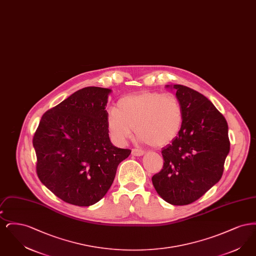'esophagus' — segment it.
Returning <instances> with one entry per match:
<instances>
[{
	"mask_svg": "<svg viewBox=\"0 0 256 256\" xmlns=\"http://www.w3.org/2000/svg\"><path fill=\"white\" fill-rule=\"evenodd\" d=\"M132 154L134 156H141L144 154V150H138V148H132Z\"/></svg>",
	"mask_w": 256,
	"mask_h": 256,
	"instance_id": "esophagus-1",
	"label": "esophagus"
}]
</instances>
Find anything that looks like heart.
Returning a JSON list of instances; mask_svg holds the SVG:
<instances>
[{
    "mask_svg": "<svg viewBox=\"0 0 256 256\" xmlns=\"http://www.w3.org/2000/svg\"><path fill=\"white\" fill-rule=\"evenodd\" d=\"M182 104L174 93L143 91L122 98L110 110L106 126L112 141L124 145L134 134L150 146L172 141L182 126Z\"/></svg>",
    "mask_w": 256,
    "mask_h": 256,
    "instance_id": "b5f03b06",
    "label": "heart"
}]
</instances>
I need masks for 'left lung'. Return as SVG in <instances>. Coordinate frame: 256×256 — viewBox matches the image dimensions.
Segmentation results:
<instances>
[{
  "instance_id": "left-lung-1",
  "label": "left lung",
  "mask_w": 256,
  "mask_h": 256,
  "mask_svg": "<svg viewBox=\"0 0 256 256\" xmlns=\"http://www.w3.org/2000/svg\"><path fill=\"white\" fill-rule=\"evenodd\" d=\"M174 88L182 104V126L162 148L163 168L152 180L164 200L186 206L220 180L230 142L226 118L206 97L187 86Z\"/></svg>"
}]
</instances>
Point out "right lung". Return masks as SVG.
<instances>
[{"label": "right lung", "instance_id": "1", "mask_svg": "<svg viewBox=\"0 0 256 256\" xmlns=\"http://www.w3.org/2000/svg\"><path fill=\"white\" fill-rule=\"evenodd\" d=\"M110 92L96 86L78 90L43 114L34 135L40 182L70 204L89 206L102 198L132 152L110 142Z\"/></svg>", "mask_w": 256, "mask_h": 256}]
</instances>
